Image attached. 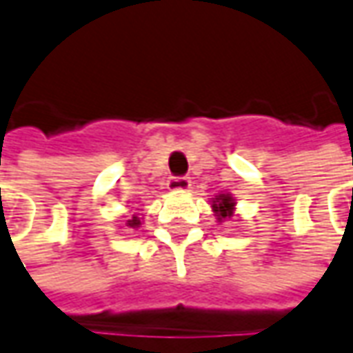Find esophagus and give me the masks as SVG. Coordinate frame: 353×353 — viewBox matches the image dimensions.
<instances>
[{"label": "esophagus", "mask_w": 353, "mask_h": 353, "mask_svg": "<svg viewBox=\"0 0 353 353\" xmlns=\"http://www.w3.org/2000/svg\"><path fill=\"white\" fill-rule=\"evenodd\" d=\"M191 187V179L189 177H170L168 179V189L170 191H189Z\"/></svg>", "instance_id": "esophagus-1"}]
</instances>
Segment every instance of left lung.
Segmentation results:
<instances>
[{"mask_svg":"<svg viewBox=\"0 0 353 353\" xmlns=\"http://www.w3.org/2000/svg\"><path fill=\"white\" fill-rule=\"evenodd\" d=\"M214 205V212H216L218 220H222V218H230L234 214V199L230 195H220L216 196V201H212Z\"/></svg>","mask_w":353,"mask_h":353,"instance_id":"obj_1","label":"left lung"}]
</instances>
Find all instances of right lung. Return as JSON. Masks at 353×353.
Masks as SVG:
<instances>
[{"mask_svg":"<svg viewBox=\"0 0 353 353\" xmlns=\"http://www.w3.org/2000/svg\"><path fill=\"white\" fill-rule=\"evenodd\" d=\"M127 226H129V228H139V226H141V218L135 214V216L131 218V220H127Z\"/></svg>","mask_w":353,"mask_h":353,"instance_id":"right-lung-1","label":"right lung"}]
</instances>
